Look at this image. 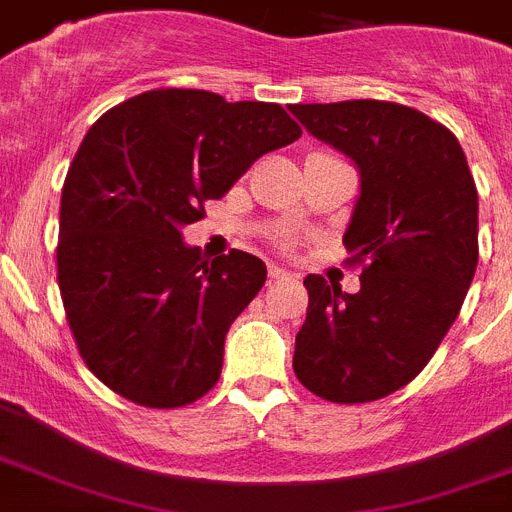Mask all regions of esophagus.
<instances>
[{"mask_svg": "<svg viewBox=\"0 0 512 512\" xmlns=\"http://www.w3.org/2000/svg\"><path fill=\"white\" fill-rule=\"evenodd\" d=\"M267 275H270V278H273V280H288L290 278L288 270H283V267H278V265H270Z\"/></svg>", "mask_w": 512, "mask_h": 512, "instance_id": "obj_1", "label": "esophagus"}]
</instances>
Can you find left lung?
<instances>
[{
    "label": "left lung",
    "instance_id": "left-lung-1",
    "mask_svg": "<svg viewBox=\"0 0 512 512\" xmlns=\"http://www.w3.org/2000/svg\"><path fill=\"white\" fill-rule=\"evenodd\" d=\"M293 117L359 170L344 232L365 262L357 293L303 280L298 380L331 403H370L413 380L457 319L477 270V188L444 124L375 99L296 104Z\"/></svg>",
    "mask_w": 512,
    "mask_h": 512
}]
</instances>
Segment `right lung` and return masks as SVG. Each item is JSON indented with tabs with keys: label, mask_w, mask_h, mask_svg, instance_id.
Returning <instances> with one entry per match:
<instances>
[{
	"label": "right lung",
	"mask_w": 512,
	"mask_h": 512,
	"mask_svg": "<svg viewBox=\"0 0 512 512\" xmlns=\"http://www.w3.org/2000/svg\"><path fill=\"white\" fill-rule=\"evenodd\" d=\"M298 137L280 104L199 89L145 91L86 132L63 183L58 288L78 352L107 388L145 408L214 388L229 326L267 267L242 250L204 260L181 229Z\"/></svg>",
	"instance_id": "right-lung-1"
}]
</instances>
